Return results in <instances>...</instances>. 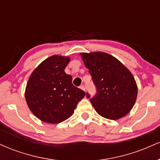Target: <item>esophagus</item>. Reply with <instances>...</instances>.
<instances>
[{
	"mask_svg": "<svg viewBox=\"0 0 160 160\" xmlns=\"http://www.w3.org/2000/svg\"><path fill=\"white\" fill-rule=\"evenodd\" d=\"M80 89H81L82 90H83V91H86V86H83V85L80 86Z\"/></svg>",
	"mask_w": 160,
	"mask_h": 160,
	"instance_id": "34e87169",
	"label": "esophagus"
}]
</instances>
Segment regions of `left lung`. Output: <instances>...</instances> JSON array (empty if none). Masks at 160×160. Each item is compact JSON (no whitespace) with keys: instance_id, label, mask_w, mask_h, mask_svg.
<instances>
[{"instance_id":"1","label":"left lung","mask_w":160,"mask_h":160,"mask_svg":"<svg viewBox=\"0 0 160 160\" xmlns=\"http://www.w3.org/2000/svg\"><path fill=\"white\" fill-rule=\"evenodd\" d=\"M80 56L96 86V95L90 102L97 113L114 120L128 114L138 95L136 81L129 70L108 53L81 52ZM86 97L90 95L87 93Z\"/></svg>"}]
</instances>
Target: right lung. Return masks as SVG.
I'll return each mask as SVG.
<instances>
[{"label": "right lung", "instance_id": "add662e5", "mask_svg": "<svg viewBox=\"0 0 160 160\" xmlns=\"http://www.w3.org/2000/svg\"><path fill=\"white\" fill-rule=\"evenodd\" d=\"M70 57L54 55L42 62L31 74L25 88L29 109L39 120L59 123L68 119L86 93L72 84L65 72Z\"/></svg>", "mask_w": 160, "mask_h": 160}]
</instances>
